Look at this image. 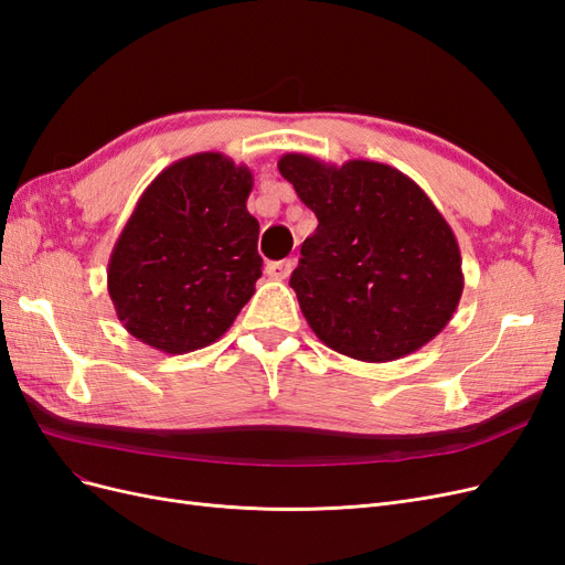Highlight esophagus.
Wrapping results in <instances>:
<instances>
[{"instance_id": "esophagus-1", "label": "esophagus", "mask_w": 565, "mask_h": 565, "mask_svg": "<svg viewBox=\"0 0 565 565\" xmlns=\"http://www.w3.org/2000/svg\"><path fill=\"white\" fill-rule=\"evenodd\" d=\"M295 270V262L292 259H282V262H276V264H268L266 266V273L268 278L273 280H287L289 273Z\"/></svg>"}]
</instances>
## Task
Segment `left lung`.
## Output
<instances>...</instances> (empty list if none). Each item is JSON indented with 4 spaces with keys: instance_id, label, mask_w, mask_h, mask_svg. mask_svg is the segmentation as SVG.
Wrapping results in <instances>:
<instances>
[{
    "instance_id": "obj_1",
    "label": "left lung",
    "mask_w": 565,
    "mask_h": 565,
    "mask_svg": "<svg viewBox=\"0 0 565 565\" xmlns=\"http://www.w3.org/2000/svg\"><path fill=\"white\" fill-rule=\"evenodd\" d=\"M278 169L318 218L289 287L322 344L365 363L429 344L465 289L455 233L429 195L370 160L287 152Z\"/></svg>"
}]
</instances>
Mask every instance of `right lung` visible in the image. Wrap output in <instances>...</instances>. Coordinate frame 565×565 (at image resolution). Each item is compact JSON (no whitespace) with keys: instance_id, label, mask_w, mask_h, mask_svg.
<instances>
[{"instance_id":"1","label":"right lung","mask_w":565,"mask_h":565,"mask_svg":"<svg viewBox=\"0 0 565 565\" xmlns=\"http://www.w3.org/2000/svg\"><path fill=\"white\" fill-rule=\"evenodd\" d=\"M252 185L249 169L221 152L177 160L152 179L108 262V295L131 337L177 355L231 328L262 278Z\"/></svg>"}]
</instances>
